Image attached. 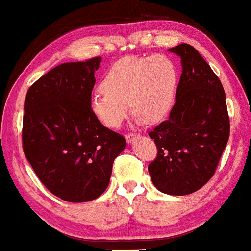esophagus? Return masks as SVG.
I'll use <instances>...</instances> for the list:
<instances>
[{
  "label": "esophagus",
  "instance_id": "34e87169",
  "mask_svg": "<svg viewBox=\"0 0 251 251\" xmlns=\"http://www.w3.org/2000/svg\"><path fill=\"white\" fill-rule=\"evenodd\" d=\"M140 136V134H126V140H127L128 144H133V142L135 141L136 138H139Z\"/></svg>",
  "mask_w": 251,
  "mask_h": 251
}]
</instances>
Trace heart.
<instances>
[{"label": "heart", "mask_w": 251, "mask_h": 251, "mask_svg": "<svg viewBox=\"0 0 251 251\" xmlns=\"http://www.w3.org/2000/svg\"><path fill=\"white\" fill-rule=\"evenodd\" d=\"M177 80L176 63L169 56H125L107 71L90 110L107 127L117 128L128 115L129 102L139 122L156 124L174 105Z\"/></svg>", "instance_id": "heart-1"}]
</instances>
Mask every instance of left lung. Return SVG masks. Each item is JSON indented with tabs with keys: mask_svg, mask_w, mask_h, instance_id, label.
<instances>
[{
	"mask_svg": "<svg viewBox=\"0 0 251 251\" xmlns=\"http://www.w3.org/2000/svg\"><path fill=\"white\" fill-rule=\"evenodd\" d=\"M168 50L180 58L182 75L169 118L148 133L157 147L148 171L161 192L185 196L214 175L229 138V117L223 84L198 50L189 44Z\"/></svg>",
	"mask_w": 251,
	"mask_h": 251,
	"instance_id": "left-lung-1",
	"label": "left lung"
}]
</instances>
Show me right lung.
<instances>
[{
  "mask_svg": "<svg viewBox=\"0 0 251 251\" xmlns=\"http://www.w3.org/2000/svg\"><path fill=\"white\" fill-rule=\"evenodd\" d=\"M100 56L66 62L28 88L23 151L40 182L66 201H94L109 185L115 158L126 147L90 110Z\"/></svg>",
  "mask_w": 251,
  "mask_h": 251,
  "instance_id": "obj_1",
  "label": "right lung"
}]
</instances>
